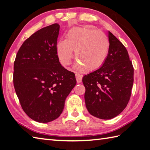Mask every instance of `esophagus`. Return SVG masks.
<instances>
[{
	"label": "esophagus",
	"mask_w": 150,
	"mask_h": 150,
	"mask_svg": "<svg viewBox=\"0 0 150 150\" xmlns=\"http://www.w3.org/2000/svg\"><path fill=\"white\" fill-rule=\"evenodd\" d=\"M76 81H77L78 83H81L82 81V76L81 74H78V73H76Z\"/></svg>",
	"instance_id": "obj_1"
}]
</instances>
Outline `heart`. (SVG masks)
Here are the masks:
<instances>
[{
  "label": "heart",
  "mask_w": 150,
  "mask_h": 150,
  "mask_svg": "<svg viewBox=\"0 0 150 150\" xmlns=\"http://www.w3.org/2000/svg\"><path fill=\"white\" fill-rule=\"evenodd\" d=\"M109 41L103 32L89 27H75L67 33L65 40H60L56 45L57 55L63 67L71 63L72 51L79 61V69L87 71L99 69L108 55Z\"/></svg>",
  "instance_id": "obj_1"
}]
</instances>
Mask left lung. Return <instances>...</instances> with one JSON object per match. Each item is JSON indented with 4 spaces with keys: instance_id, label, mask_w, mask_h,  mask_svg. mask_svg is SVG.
<instances>
[{
    "instance_id": "1",
    "label": "left lung",
    "mask_w": 150,
    "mask_h": 150,
    "mask_svg": "<svg viewBox=\"0 0 150 150\" xmlns=\"http://www.w3.org/2000/svg\"><path fill=\"white\" fill-rule=\"evenodd\" d=\"M109 49L102 66L83 76L85 105L89 113L100 119H111L129 102L134 69L124 45L109 32Z\"/></svg>"
}]
</instances>
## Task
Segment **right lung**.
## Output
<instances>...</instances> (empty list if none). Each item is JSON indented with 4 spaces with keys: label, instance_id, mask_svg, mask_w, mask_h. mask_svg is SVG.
Wrapping results in <instances>:
<instances>
[{
    "label": "right lung",
    "instance_id": "obj_1",
    "mask_svg": "<svg viewBox=\"0 0 150 150\" xmlns=\"http://www.w3.org/2000/svg\"><path fill=\"white\" fill-rule=\"evenodd\" d=\"M59 31L56 23L33 33L21 45L14 62L13 85L21 105L30 118L42 123L59 117L76 84L74 73L58 59Z\"/></svg>",
    "mask_w": 150,
    "mask_h": 150
}]
</instances>
